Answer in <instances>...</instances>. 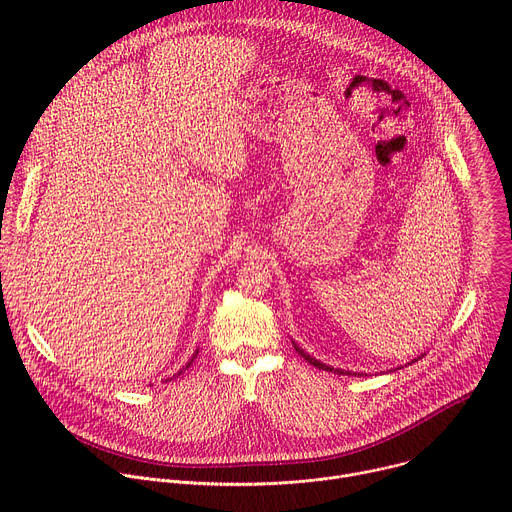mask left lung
<instances>
[{
  "label": "left lung",
  "mask_w": 512,
  "mask_h": 512,
  "mask_svg": "<svg viewBox=\"0 0 512 512\" xmlns=\"http://www.w3.org/2000/svg\"><path fill=\"white\" fill-rule=\"evenodd\" d=\"M294 348H296V350H298V354H300V356H304V358H306V360H308V362H310V364H314V367H316V369H320V371H328V373H338V375H352V373H350V371H342V369H334V367H326V364H324V362H320V360H316V358H312V356H310V354H306V352H304V350H302V348H300V346H296V344H294ZM354 377H356V373H354Z\"/></svg>",
  "instance_id": "8db88e82"
}]
</instances>
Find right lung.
<instances>
[{"label":"right lung","mask_w":512,"mask_h":512,"mask_svg":"<svg viewBox=\"0 0 512 512\" xmlns=\"http://www.w3.org/2000/svg\"><path fill=\"white\" fill-rule=\"evenodd\" d=\"M196 354H198V352H196ZM196 354H194V356H196ZM194 356H192V358H190V362H188V364H186V367H184V369H182V371H186V369H188V367H190V364H192V360H194ZM182 371H180V373H178V375H182ZM178 375H174V377H178Z\"/></svg>","instance_id":"1"}]
</instances>
